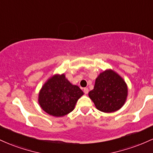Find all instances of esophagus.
Masks as SVG:
<instances>
[{"label": "esophagus", "mask_w": 153, "mask_h": 153, "mask_svg": "<svg viewBox=\"0 0 153 153\" xmlns=\"http://www.w3.org/2000/svg\"><path fill=\"white\" fill-rule=\"evenodd\" d=\"M88 91H89V90H88V88H83V92L85 93V94H88Z\"/></svg>", "instance_id": "34e87169"}]
</instances>
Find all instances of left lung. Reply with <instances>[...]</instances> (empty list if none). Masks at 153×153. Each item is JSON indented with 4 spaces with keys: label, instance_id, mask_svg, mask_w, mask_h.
<instances>
[{
    "label": "left lung",
    "instance_id": "1",
    "mask_svg": "<svg viewBox=\"0 0 153 153\" xmlns=\"http://www.w3.org/2000/svg\"><path fill=\"white\" fill-rule=\"evenodd\" d=\"M88 96L97 109L110 113L119 110L125 103L127 87L119 75L109 70L99 75Z\"/></svg>",
    "mask_w": 153,
    "mask_h": 153
}]
</instances>
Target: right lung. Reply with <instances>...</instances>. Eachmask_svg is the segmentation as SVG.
<instances>
[{
    "label": "right lung",
    "mask_w": 153,
    "mask_h": 153,
    "mask_svg": "<svg viewBox=\"0 0 153 153\" xmlns=\"http://www.w3.org/2000/svg\"><path fill=\"white\" fill-rule=\"evenodd\" d=\"M83 95L81 89L72 85L64 74L49 79L39 95V103L49 114L62 117L74 109L77 101Z\"/></svg>",
    "instance_id": "add662e5"
}]
</instances>
